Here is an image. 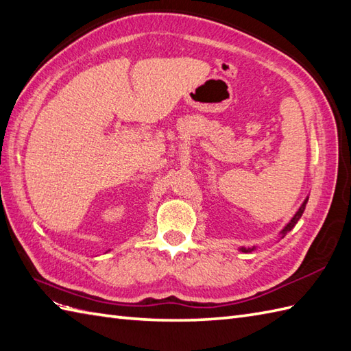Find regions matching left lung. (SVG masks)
I'll return each mask as SVG.
<instances>
[{"label": "left lung", "instance_id": "left-lung-1", "mask_svg": "<svg viewBox=\"0 0 351 351\" xmlns=\"http://www.w3.org/2000/svg\"><path fill=\"white\" fill-rule=\"evenodd\" d=\"M307 199H309V198H307L306 197V199H304V202H303V204L302 206H300V209L295 212V215L294 217H292V219L289 221V223L288 224H286L285 227H283V230L280 232V233H278V238H285V236H286V233H288V232H291L292 230V228H294V226L298 223V219L300 218H302V215H303V212H304V209H306V204H307ZM239 250V252H242V253H253V252H256V250H257V247H252V248H245V247H241V248H238Z\"/></svg>", "mask_w": 351, "mask_h": 351}]
</instances>
